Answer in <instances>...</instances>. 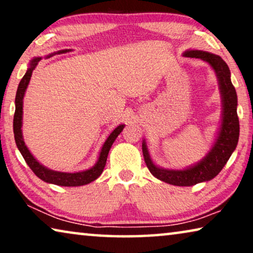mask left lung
<instances>
[{"instance_id": "left-lung-1", "label": "left lung", "mask_w": 253, "mask_h": 253, "mask_svg": "<svg viewBox=\"0 0 253 253\" xmlns=\"http://www.w3.org/2000/svg\"><path fill=\"white\" fill-rule=\"evenodd\" d=\"M186 57H196L209 63L215 72L222 102L221 124L213 146L202 160L184 169H167L159 167L151 159L147 145L143 140L145 164L151 174L160 181L177 186H192L207 182L222 170L237 146L240 137V121L237 116V94L230 79V70L219 55L204 50L189 49L183 53Z\"/></svg>"}]
</instances>
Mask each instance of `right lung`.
Wrapping results in <instances>:
<instances>
[{"instance_id":"add662e5","label":"right lung","mask_w":253,"mask_h":253,"mask_svg":"<svg viewBox=\"0 0 253 253\" xmlns=\"http://www.w3.org/2000/svg\"><path fill=\"white\" fill-rule=\"evenodd\" d=\"M68 51H70V49L60 50L57 51V54L68 53ZM50 56L51 55H48L47 57H50ZM40 61H41V57H34L33 60H31L26 74L24 75V77L22 78V81H20L18 85V88H17L16 100H15L16 109H15V116H13V133H15L16 145L17 147H18L20 153H22L23 158L25 159L26 164L29 165V167L32 169L34 174H36L40 179H42V181L47 183H51V184H55V185H61V186H81V185L88 184V183L95 181V179L102 174L103 168H105L106 166L107 157H108L110 147H112V145L114 141H115L117 136H119V134L123 131L126 124H120V126L115 127V130L109 134L108 138H107L106 141L102 145L98 161H96L95 165L89 169H86V170H83V171H77V172H63V171L51 170V169L44 167L43 165H41L40 162L33 157V154L31 153L29 148H27V146L25 145V141H24L23 131H22L23 99H24V95H25L27 86H29V83L31 81L32 72Z\"/></svg>"}]
</instances>
